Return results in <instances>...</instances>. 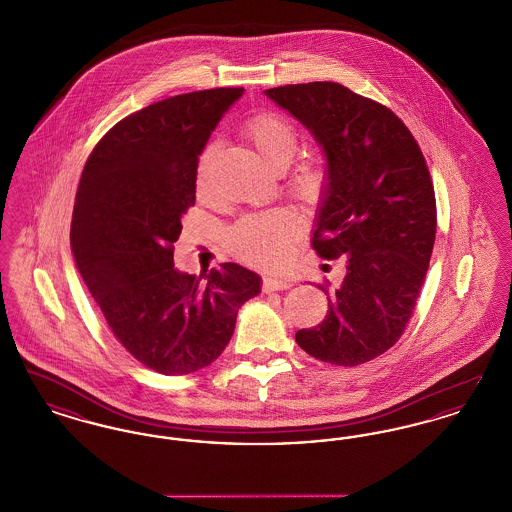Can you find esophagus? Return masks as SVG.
<instances>
[{"mask_svg": "<svg viewBox=\"0 0 512 512\" xmlns=\"http://www.w3.org/2000/svg\"><path fill=\"white\" fill-rule=\"evenodd\" d=\"M290 284L286 280H278V278H265L263 280V292H282L288 290Z\"/></svg>", "mask_w": 512, "mask_h": 512, "instance_id": "obj_1", "label": "esophagus"}]
</instances>
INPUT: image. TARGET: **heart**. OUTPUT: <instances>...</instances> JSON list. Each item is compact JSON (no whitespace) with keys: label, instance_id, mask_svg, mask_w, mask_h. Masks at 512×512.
<instances>
[{"label":"heart","instance_id":"heart-1","mask_svg":"<svg viewBox=\"0 0 512 512\" xmlns=\"http://www.w3.org/2000/svg\"><path fill=\"white\" fill-rule=\"evenodd\" d=\"M245 136L259 155L276 171H284L299 149V132L290 119L265 111L245 124ZM217 153V144L203 149L197 165V192L203 194L209 184V169ZM324 182V165L318 157H305L290 172V188L301 195H315ZM303 232V222L290 209H278L263 215H249L228 232V247L234 255L251 265L274 267L282 263Z\"/></svg>","mask_w":512,"mask_h":512}]
</instances>
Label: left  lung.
<instances>
[{"instance_id": "obj_1", "label": "left lung", "mask_w": 512, "mask_h": 512, "mask_svg": "<svg viewBox=\"0 0 512 512\" xmlns=\"http://www.w3.org/2000/svg\"><path fill=\"white\" fill-rule=\"evenodd\" d=\"M265 96L311 130L326 155L313 249L345 263L326 317L295 341L318 361L363 365L401 338L430 265L438 219L424 155L391 109L338 82Z\"/></svg>"}]
</instances>
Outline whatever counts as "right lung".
Listing matches in <instances>:
<instances>
[{
	"instance_id": "add662e5",
	"label": "right lung",
	"mask_w": 512,
	"mask_h": 512,
	"mask_svg": "<svg viewBox=\"0 0 512 512\" xmlns=\"http://www.w3.org/2000/svg\"><path fill=\"white\" fill-rule=\"evenodd\" d=\"M244 88L151 103L117 122L90 153L71 222L78 272L115 338L165 374L209 366L261 278L236 263L205 276L174 268L182 215L195 203L197 157Z\"/></svg>"
}]
</instances>
